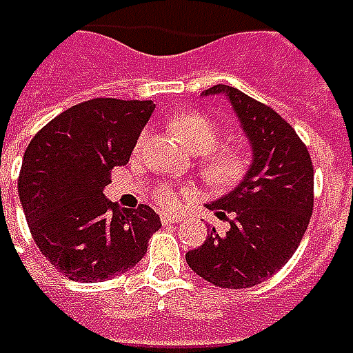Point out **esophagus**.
I'll return each instance as SVG.
<instances>
[{"label": "esophagus", "instance_id": "34e87169", "mask_svg": "<svg viewBox=\"0 0 353 353\" xmlns=\"http://www.w3.org/2000/svg\"><path fill=\"white\" fill-rule=\"evenodd\" d=\"M161 221H163V224H179V222H181V216L163 212V214H161Z\"/></svg>", "mask_w": 353, "mask_h": 353}]
</instances>
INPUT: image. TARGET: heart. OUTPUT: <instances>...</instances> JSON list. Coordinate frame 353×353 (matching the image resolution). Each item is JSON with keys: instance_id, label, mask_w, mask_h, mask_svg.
I'll return each instance as SVG.
<instances>
[{"instance_id": "heart-1", "label": "heart", "mask_w": 353, "mask_h": 353, "mask_svg": "<svg viewBox=\"0 0 353 353\" xmlns=\"http://www.w3.org/2000/svg\"><path fill=\"white\" fill-rule=\"evenodd\" d=\"M168 127L185 143L188 150L199 157V172L206 185L219 190L236 186L250 170L252 154L250 150L236 143H219L221 125L203 111H186L183 115L172 117ZM147 143V132H141L134 150H141ZM152 199L163 208H176L186 199V190L176 186L159 183L150 188Z\"/></svg>"}]
</instances>
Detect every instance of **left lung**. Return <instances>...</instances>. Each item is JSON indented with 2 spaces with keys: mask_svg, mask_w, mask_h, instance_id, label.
Returning a JSON list of instances; mask_svg holds the SVG:
<instances>
[{
  "mask_svg": "<svg viewBox=\"0 0 353 353\" xmlns=\"http://www.w3.org/2000/svg\"><path fill=\"white\" fill-rule=\"evenodd\" d=\"M216 93L230 99L254 161L230 194L208 206L230 222V230L208 228L203 246L186 252V262L206 282L238 290L274 276L300 246L314 210V167L308 147L272 107L228 85L203 95Z\"/></svg>",
  "mask_w": 353,
  "mask_h": 353,
  "instance_id": "obj_1",
  "label": "left lung"
}]
</instances>
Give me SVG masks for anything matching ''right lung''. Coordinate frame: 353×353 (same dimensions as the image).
<instances>
[{
    "instance_id": "add662e5",
    "label": "right lung",
    "mask_w": 353,
    "mask_h": 353,
    "mask_svg": "<svg viewBox=\"0 0 353 353\" xmlns=\"http://www.w3.org/2000/svg\"><path fill=\"white\" fill-rule=\"evenodd\" d=\"M152 111V101L91 99L51 119L27 145L17 181L27 224L41 254L71 280L131 270L161 228L147 204L121 210L103 194Z\"/></svg>"
}]
</instances>
